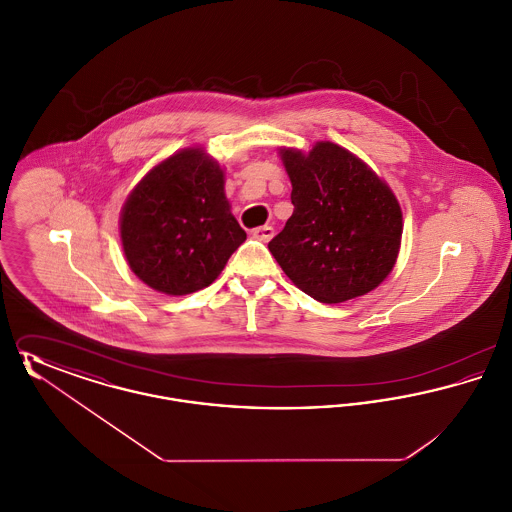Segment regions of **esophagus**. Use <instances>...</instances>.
<instances>
[{
    "mask_svg": "<svg viewBox=\"0 0 512 512\" xmlns=\"http://www.w3.org/2000/svg\"><path fill=\"white\" fill-rule=\"evenodd\" d=\"M251 236L253 238H257V240H261V242H270L272 240V236H274V228L272 226H259V228H253L251 230Z\"/></svg>",
    "mask_w": 512,
    "mask_h": 512,
    "instance_id": "esophagus-1",
    "label": "esophagus"
}]
</instances>
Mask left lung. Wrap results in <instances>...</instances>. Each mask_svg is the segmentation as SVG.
I'll use <instances>...</instances> for the list:
<instances>
[{"label": "left lung", "instance_id": "left-lung-1", "mask_svg": "<svg viewBox=\"0 0 512 512\" xmlns=\"http://www.w3.org/2000/svg\"><path fill=\"white\" fill-rule=\"evenodd\" d=\"M292 180L293 215L268 244L301 292L343 303L378 288L401 247L403 215L390 186L332 142L309 153L280 149Z\"/></svg>", "mask_w": 512, "mask_h": 512}]
</instances>
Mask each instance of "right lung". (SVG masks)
Instances as JSON below:
<instances>
[{
    "label": "right lung",
    "mask_w": 512,
    "mask_h": 512,
    "mask_svg": "<svg viewBox=\"0 0 512 512\" xmlns=\"http://www.w3.org/2000/svg\"><path fill=\"white\" fill-rule=\"evenodd\" d=\"M121 242L128 267L155 292L186 295L213 284L245 242L219 163L186 147L155 165L122 205Z\"/></svg>",
    "instance_id": "add662e5"
}]
</instances>
